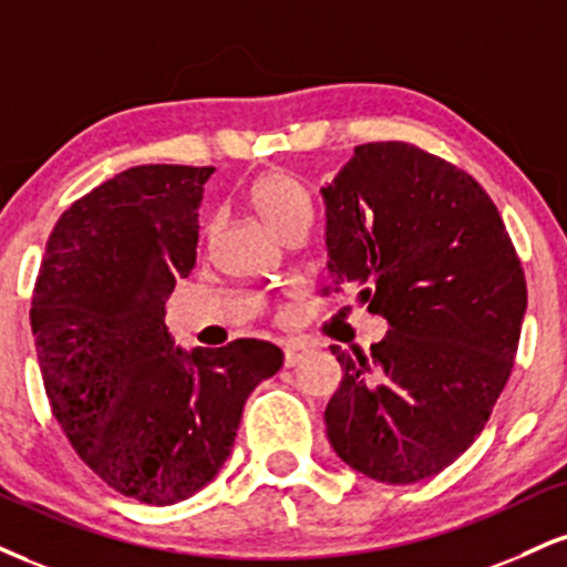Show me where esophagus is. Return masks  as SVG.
Masks as SVG:
<instances>
[{
	"mask_svg": "<svg viewBox=\"0 0 567 567\" xmlns=\"http://www.w3.org/2000/svg\"><path fill=\"white\" fill-rule=\"evenodd\" d=\"M311 353V346H303V343H288L285 346V367H296L301 364V361L309 357Z\"/></svg>",
	"mask_w": 567,
	"mask_h": 567,
	"instance_id": "esophagus-1",
	"label": "esophagus"
}]
</instances>
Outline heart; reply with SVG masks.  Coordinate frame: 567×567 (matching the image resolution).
Returning <instances> with one entry per match:
<instances>
[{
	"instance_id": "b5f03b06",
	"label": "heart",
	"mask_w": 567,
	"mask_h": 567,
	"mask_svg": "<svg viewBox=\"0 0 567 567\" xmlns=\"http://www.w3.org/2000/svg\"><path fill=\"white\" fill-rule=\"evenodd\" d=\"M250 206L275 235H282L296 221H306V218L311 221L309 195L303 193L301 184L282 172L258 176L250 187Z\"/></svg>"
}]
</instances>
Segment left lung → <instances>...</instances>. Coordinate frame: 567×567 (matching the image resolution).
Masks as SVG:
<instances>
[{
    "instance_id": "8db88e82",
    "label": "left lung",
    "mask_w": 567,
    "mask_h": 567,
    "mask_svg": "<svg viewBox=\"0 0 567 567\" xmlns=\"http://www.w3.org/2000/svg\"><path fill=\"white\" fill-rule=\"evenodd\" d=\"M336 288L388 322L370 353L330 346L343 380L327 439L367 478L406 486L478 439L515 364L528 292L494 200L406 142L353 150L322 187Z\"/></svg>"
}]
</instances>
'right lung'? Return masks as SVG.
I'll list each match as a JSON object with an SVG mask.
<instances>
[{"label": "right lung", "instance_id": "right-lung-1", "mask_svg": "<svg viewBox=\"0 0 567 567\" xmlns=\"http://www.w3.org/2000/svg\"><path fill=\"white\" fill-rule=\"evenodd\" d=\"M210 166H134L54 224L31 298L52 414L76 454L118 494L182 502L216 478L243 406L282 367L256 338L184 351L166 301L197 256Z\"/></svg>", "mask_w": 567, "mask_h": 567}]
</instances>
